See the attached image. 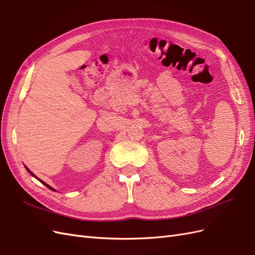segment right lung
I'll list each match as a JSON object with an SVG mask.
<instances>
[{
  "label": "right lung",
  "mask_w": 255,
  "mask_h": 255,
  "mask_svg": "<svg viewBox=\"0 0 255 255\" xmlns=\"http://www.w3.org/2000/svg\"><path fill=\"white\" fill-rule=\"evenodd\" d=\"M26 170H27V171H28V172H29V173H30V174H32V175H33V176H35V175H34V173H32V172H30V171H29V169H27V168H26ZM35 177H36V176H35ZM38 180H39V179H38ZM39 181H40V180H39ZM40 182H41V183H42V184H44V185H45V186H47V187H48V188H50V189H51V190H54V191H55V189H53V188H52V187H51V186H49V185H48V184H45V183H44V182H42V181H40Z\"/></svg>",
  "instance_id": "add662e5"
}]
</instances>
